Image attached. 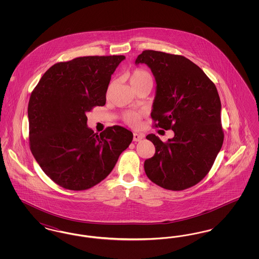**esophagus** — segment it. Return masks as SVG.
Listing matches in <instances>:
<instances>
[{"mask_svg": "<svg viewBox=\"0 0 259 259\" xmlns=\"http://www.w3.org/2000/svg\"><path fill=\"white\" fill-rule=\"evenodd\" d=\"M142 139H144V135L138 134V133H134L133 134V141L134 142H140Z\"/></svg>", "mask_w": 259, "mask_h": 259, "instance_id": "1", "label": "esophagus"}]
</instances>
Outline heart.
<instances>
[{"label": "heart", "instance_id": "1", "mask_svg": "<svg viewBox=\"0 0 259 259\" xmlns=\"http://www.w3.org/2000/svg\"><path fill=\"white\" fill-rule=\"evenodd\" d=\"M129 81L132 87H135L147 81H152V77L146 70L136 69L129 75ZM142 118L143 113L140 111H127L123 114L124 122L132 127L140 126L142 122Z\"/></svg>", "mask_w": 259, "mask_h": 259}]
</instances>
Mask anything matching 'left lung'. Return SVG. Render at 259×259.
Listing matches in <instances>:
<instances>
[{
	"label": "left lung",
	"instance_id": "obj_1",
	"mask_svg": "<svg viewBox=\"0 0 259 259\" xmlns=\"http://www.w3.org/2000/svg\"><path fill=\"white\" fill-rule=\"evenodd\" d=\"M135 63L148 65L155 77L151 111L155 127L175 133L166 143L154 134L147 136L155 153L145 161V172L152 183L169 190L197 185L223 144L217 87L201 68L182 55L145 50Z\"/></svg>",
	"mask_w": 259,
	"mask_h": 259
}]
</instances>
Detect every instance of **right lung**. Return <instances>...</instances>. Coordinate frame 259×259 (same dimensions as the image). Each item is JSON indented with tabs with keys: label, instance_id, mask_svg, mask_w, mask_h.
I'll return each instance as SVG.
<instances>
[{
	"label": "right lung",
	"instance_id": "right-lung-1",
	"mask_svg": "<svg viewBox=\"0 0 259 259\" xmlns=\"http://www.w3.org/2000/svg\"><path fill=\"white\" fill-rule=\"evenodd\" d=\"M123 55L84 56L51 66L28 104L30 149L58 185L85 190L106 179L133 140L121 126L94 133L87 112L106 104L111 74Z\"/></svg>",
	"mask_w": 259,
	"mask_h": 259
}]
</instances>
